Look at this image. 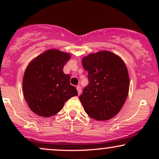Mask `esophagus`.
<instances>
[{"label": "esophagus", "instance_id": "34e87169", "mask_svg": "<svg viewBox=\"0 0 159 159\" xmlns=\"http://www.w3.org/2000/svg\"><path fill=\"white\" fill-rule=\"evenodd\" d=\"M77 90L78 94H79V95H80V93H81V91H82V89H81V86H80V85H78V86H77Z\"/></svg>", "mask_w": 159, "mask_h": 159}]
</instances>
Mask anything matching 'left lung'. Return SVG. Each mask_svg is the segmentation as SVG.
Wrapping results in <instances>:
<instances>
[{
	"instance_id": "1",
	"label": "left lung",
	"mask_w": 159,
	"mask_h": 159,
	"mask_svg": "<svg viewBox=\"0 0 159 159\" xmlns=\"http://www.w3.org/2000/svg\"><path fill=\"white\" fill-rule=\"evenodd\" d=\"M82 64L89 80L79 97L84 109L95 120H109L121 109L129 93L127 66L119 56L108 51L89 54Z\"/></svg>"
}]
</instances>
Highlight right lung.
<instances>
[{
	"instance_id": "add662e5",
	"label": "right lung",
	"mask_w": 159,
	"mask_h": 159,
	"mask_svg": "<svg viewBox=\"0 0 159 159\" xmlns=\"http://www.w3.org/2000/svg\"><path fill=\"white\" fill-rule=\"evenodd\" d=\"M71 55L56 49L48 50L28 65L23 78L25 101L34 113L43 117L53 116L67 100L78 95L70 84V76L63 71Z\"/></svg>"
}]
</instances>
